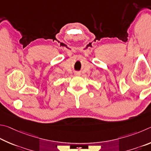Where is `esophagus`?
Here are the masks:
<instances>
[{
	"label": "esophagus",
	"instance_id": "esophagus-1",
	"mask_svg": "<svg viewBox=\"0 0 151 151\" xmlns=\"http://www.w3.org/2000/svg\"><path fill=\"white\" fill-rule=\"evenodd\" d=\"M75 75H76V76H80V73H79V72H76V73H75Z\"/></svg>",
	"mask_w": 151,
	"mask_h": 151
}]
</instances>
